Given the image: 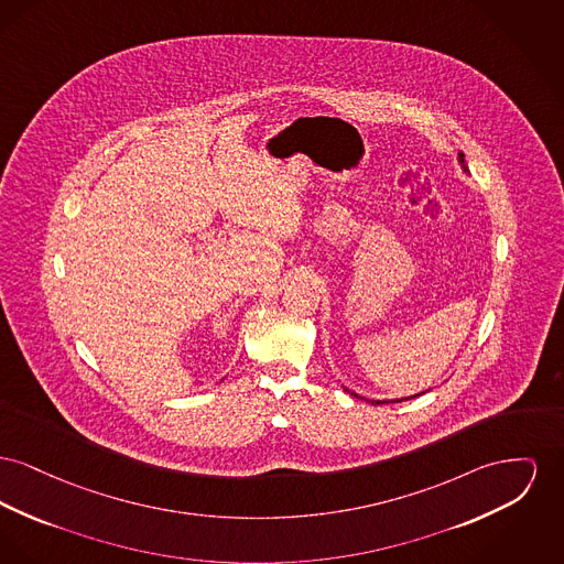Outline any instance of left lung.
<instances>
[{
    "label": "left lung",
    "instance_id": "left-lung-1",
    "mask_svg": "<svg viewBox=\"0 0 564 564\" xmlns=\"http://www.w3.org/2000/svg\"><path fill=\"white\" fill-rule=\"evenodd\" d=\"M458 162H460V166H463L464 172H468V167H466V162H464V153H458ZM345 392H349L347 388H345ZM351 397L356 398H362L358 397L356 392H349ZM424 394V392H422ZM422 394H415V397H409V398H417L422 397ZM409 398H398V400H394V402H400V400H409ZM362 400H366V402H370V404H386V402H390V400H368V398H362Z\"/></svg>",
    "mask_w": 564,
    "mask_h": 564
}]
</instances>
